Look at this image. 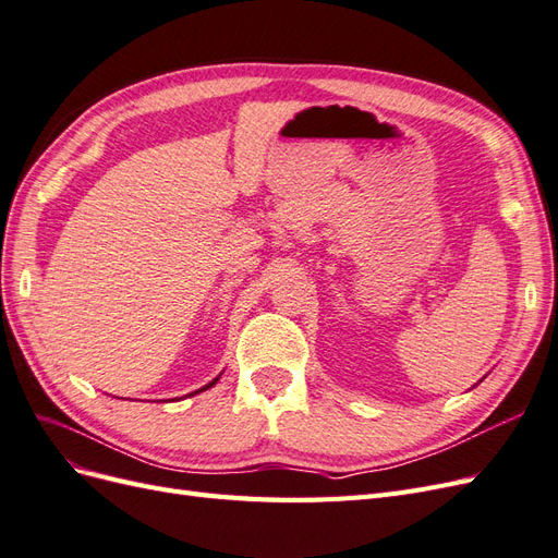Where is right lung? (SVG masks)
<instances>
[{"label": "right lung", "instance_id": "add662e5", "mask_svg": "<svg viewBox=\"0 0 558 558\" xmlns=\"http://www.w3.org/2000/svg\"><path fill=\"white\" fill-rule=\"evenodd\" d=\"M216 381H218V377H216V379H214V381H209V384H207V386H205V388H199V391H207V388H211V386H214V384H216ZM199 391H195V393H199ZM195 393H191V396H195Z\"/></svg>", "mask_w": 558, "mask_h": 558}]
</instances>
